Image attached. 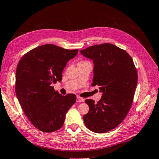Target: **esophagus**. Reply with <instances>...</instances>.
I'll return each instance as SVG.
<instances>
[{"label": "esophagus", "instance_id": "34e87169", "mask_svg": "<svg viewBox=\"0 0 159 159\" xmlns=\"http://www.w3.org/2000/svg\"><path fill=\"white\" fill-rule=\"evenodd\" d=\"M84 101V99L83 98H81L80 96L76 97V102H83Z\"/></svg>", "mask_w": 159, "mask_h": 159}]
</instances>
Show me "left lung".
<instances>
[{
    "mask_svg": "<svg viewBox=\"0 0 159 159\" xmlns=\"http://www.w3.org/2000/svg\"><path fill=\"white\" fill-rule=\"evenodd\" d=\"M93 59L94 76L92 86L98 85L102 93L95 102L86 99L88 113L83 116L86 127L102 134L114 129L129 112L137 84V71L131 56L111 43L95 45L80 51Z\"/></svg>",
    "mask_w": 159,
    "mask_h": 159,
    "instance_id": "8db88e82",
    "label": "left lung"
}]
</instances>
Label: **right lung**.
<instances>
[{"label":"right lung","instance_id":"add662e5","mask_svg":"<svg viewBox=\"0 0 159 159\" xmlns=\"http://www.w3.org/2000/svg\"><path fill=\"white\" fill-rule=\"evenodd\" d=\"M79 49L69 50L45 44L24 54L16 70L15 91L20 106L33 125L52 133L63 125L67 111L76 100L74 94H60L52 86L62 80L68 61Z\"/></svg>","mask_w":159,"mask_h":159}]
</instances>
